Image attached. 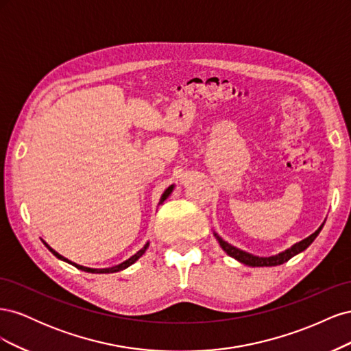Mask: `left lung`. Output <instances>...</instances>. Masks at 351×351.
Wrapping results in <instances>:
<instances>
[{
  "instance_id": "left-lung-1",
  "label": "left lung",
  "mask_w": 351,
  "mask_h": 351,
  "mask_svg": "<svg viewBox=\"0 0 351 351\" xmlns=\"http://www.w3.org/2000/svg\"><path fill=\"white\" fill-rule=\"evenodd\" d=\"M322 227H324V224H322L319 228H317L312 236H309V237L302 240V241H299V243H295L294 246H291L290 249H287L285 252L275 254V256H269V258L253 256V254H250V253H247V252H243V250H240V249H237V247H234V246H231V244H228L227 241L222 240V239L217 234V232H214V236H215V239L218 240L219 246H221L222 249H224V252H227V254H230L231 258L237 259L239 262H241V263H244V265H249V267H277V265H281V263H284V262H287V261H290L293 256H295L297 253H300V252H303L304 249L309 247L311 243L317 237V234H319V231L322 230Z\"/></svg>"
}]
</instances>
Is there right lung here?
I'll use <instances>...</instances> for the list:
<instances>
[{
    "mask_svg": "<svg viewBox=\"0 0 351 351\" xmlns=\"http://www.w3.org/2000/svg\"><path fill=\"white\" fill-rule=\"evenodd\" d=\"M173 187H174V186H169V187L165 190L164 195H162V197H161V200H159V204H162V202L169 196V193L173 192ZM44 244H45V246L49 249V252H51L52 254H56V256H57L58 259L64 261V262H69L70 265H73V267H76L77 269H82V271H84V272H92V274H111V272H119V271H123V269H125V268H129L130 265H133L137 259H139V258L142 256V254L145 253V250L147 249V246H149V243H146L143 249H141V250L137 252L136 254H133V256H132L130 259H127V261H124L123 263L117 265V267H112V268H104V269H93V268H86V267H82V265H77V263H74V262H70V261H69V259H66L64 256H61V254H58L54 249H51L45 241H44Z\"/></svg>",
    "mask_w": 351,
    "mask_h": 351,
    "instance_id": "right-lung-1",
    "label": "right lung"
}]
</instances>
